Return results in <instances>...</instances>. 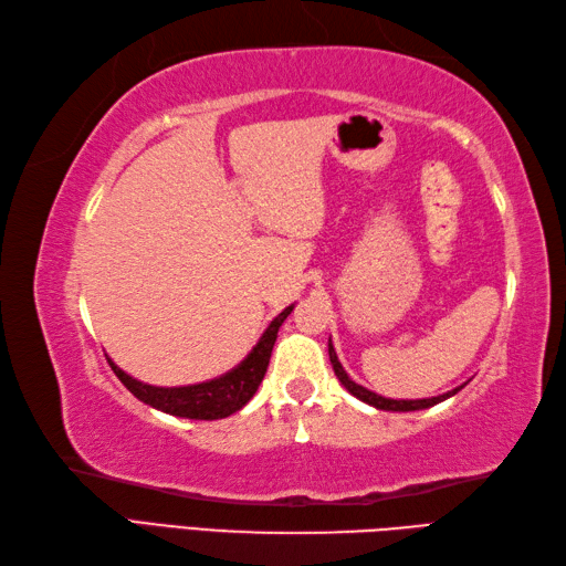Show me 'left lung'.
Listing matches in <instances>:
<instances>
[{
	"instance_id": "1",
	"label": "left lung",
	"mask_w": 566,
	"mask_h": 566,
	"mask_svg": "<svg viewBox=\"0 0 566 566\" xmlns=\"http://www.w3.org/2000/svg\"><path fill=\"white\" fill-rule=\"evenodd\" d=\"M328 358H331V365H334V373H336V378L340 380V385L346 387V390L353 395V397H358L360 402H365V405H370V407H375V409H385V412H415V409H427V407H434V405H439V402H444V400H449L451 395H457L461 387H457V390H451V392H444V395H439V397H427V400H390V397H382V395H375V392H370L368 387H363V385H358V382H353L350 378H348V373L343 370V365L338 363V356H336V350H334V343L328 340Z\"/></svg>"
}]
</instances>
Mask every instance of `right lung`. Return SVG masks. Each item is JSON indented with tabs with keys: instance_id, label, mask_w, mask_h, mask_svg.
Segmentation results:
<instances>
[{
	"instance_id": "right-lung-1",
	"label": "right lung",
	"mask_w": 566,
	"mask_h": 566,
	"mask_svg": "<svg viewBox=\"0 0 566 566\" xmlns=\"http://www.w3.org/2000/svg\"><path fill=\"white\" fill-rule=\"evenodd\" d=\"M292 308L294 304L286 306L284 312L272 321L268 331L262 334V338L258 340V346L250 350V356L242 360L238 368L228 370L216 380L184 385V387H157V385L135 380L125 370H119L109 358L107 363L122 380V385H125L127 390L144 405L161 409L166 415L186 417V419H223L245 407L252 400V395L258 392L264 373H268L276 331H280V326L284 324V318L292 314Z\"/></svg>"
}]
</instances>
